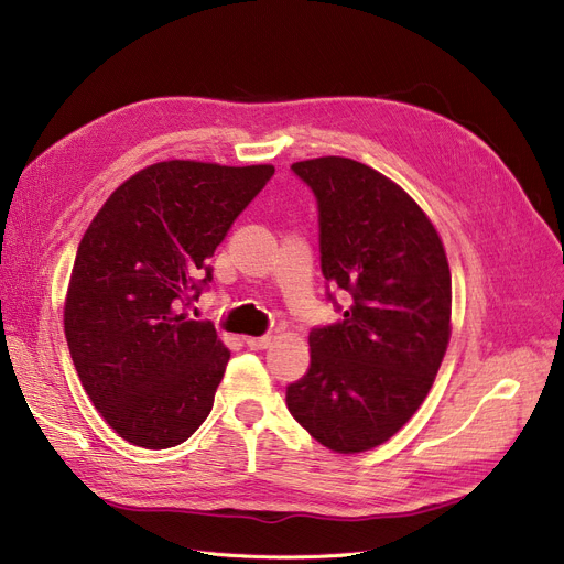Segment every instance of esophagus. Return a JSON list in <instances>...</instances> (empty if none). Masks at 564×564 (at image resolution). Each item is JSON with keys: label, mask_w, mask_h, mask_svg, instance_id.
I'll return each mask as SVG.
<instances>
[{"label": "esophagus", "mask_w": 564, "mask_h": 564, "mask_svg": "<svg viewBox=\"0 0 564 564\" xmlns=\"http://www.w3.org/2000/svg\"><path fill=\"white\" fill-rule=\"evenodd\" d=\"M271 341H273V337H246V344L252 348V351H263V348H268L271 346Z\"/></svg>", "instance_id": "34e87169"}]
</instances>
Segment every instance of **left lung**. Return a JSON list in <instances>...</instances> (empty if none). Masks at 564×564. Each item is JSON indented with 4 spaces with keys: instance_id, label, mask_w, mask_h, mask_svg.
Listing matches in <instances>:
<instances>
[{
    "instance_id": "8db88e82",
    "label": "left lung",
    "mask_w": 564,
    "mask_h": 564,
    "mask_svg": "<svg viewBox=\"0 0 564 564\" xmlns=\"http://www.w3.org/2000/svg\"><path fill=\"white\" fill-rule=\"evenodd\" d=\"M291 170L318 202L321 271L351 307L310 333L286 406L324 447L358 454L390 441L434 386L452 335L449 263L434 223L381 172L339 155Z\"/></svg>"
}]
</instances>
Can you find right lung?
I'll use <instances>...</instances> for the list:
<instances>
[{"mask_svg":"<svg viewBox=\"0 0 564 564\" xmlns=\"http://www.w3.org/2000/svg\"><path fill=\"white\" fill-rule=\"evenodd\" d=\"M273 174V165L153 163L107 197L79 240L64 333L83 388L123 441L174 447L208 417L231 354L185 305Z\"/></svg>","mask_w":564,"mask_h":564,"instance_id":"right-lung-1","label":"right lung"}]
</instances>
